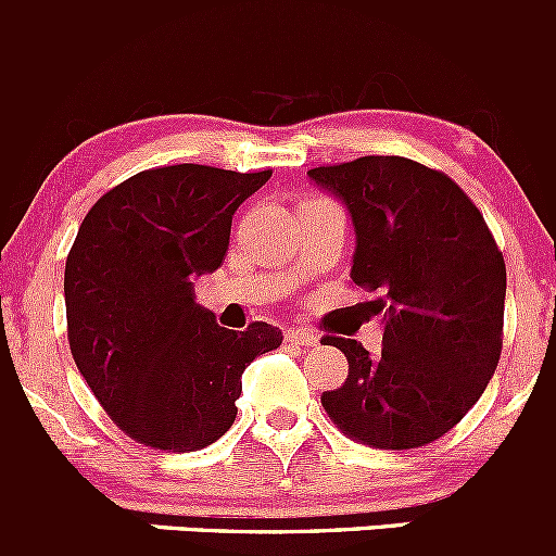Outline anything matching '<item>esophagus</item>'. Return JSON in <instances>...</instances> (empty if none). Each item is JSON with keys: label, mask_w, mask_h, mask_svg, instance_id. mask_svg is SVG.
<instances>
[{"label": "esophagus", "mask_w": 556, "mask_h": 556, "mask_svg": "<svg viewBox=\"0 0 556 556\" xmlns=\"http://www.w3.org/2000/svg\"><path fill=\"white\" fill-rule=\"evenodd\" d=\"M286 340L300 345H318V334L311 332V329H289V332H286Z\"/></svg>", "instance_id": "34e87169"}]
</instances>
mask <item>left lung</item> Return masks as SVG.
Instances as JSON below:
<instances>
[{"label": "left lung", "mask_w": 556, "mask_h": 556, "mask_svg": "<svg viewBox=\"0 0 556 556\" xmlns=\"http://www.w3.org/2000/svg\"><path fill=\"white\" fill-rule=\"evenodd\" d=\"M354 222L351 280L383 316L378 356L324 338L349 378L321 394L329 419L372 448H419L446 435L486 389L503 351L505 262L481 211L441 169L405 156H359L307 169Z\"/></svg>", "instance_id": "8db88e82"}]
</instances>
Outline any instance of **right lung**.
<instances>
[{"mask_svg": "<svg viewBox=\"0 0 556 556\" xmlns=\"http://www.w3.org/2000/svg\"><path fill=\"white\" fill-rule=\"evenodd\" d=\"M273 169L173 164L131 175L86 213L67 267V338L80 376L124 435L197 452L232 427L243 370L278 349V327H218L194 278L222 267L240 202Z\"/></svg>", "mask_w": 556, "mask_h": 556, "instance_id": "obj_1", "label": "right lung"}]
</instances>
